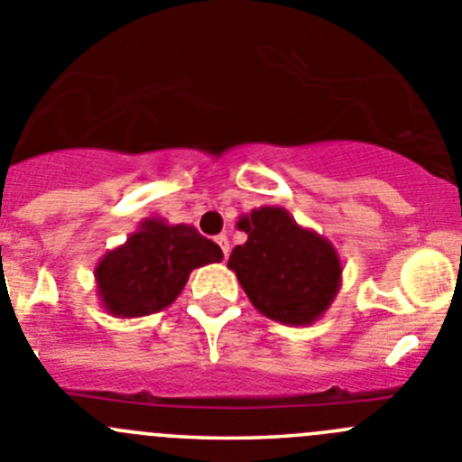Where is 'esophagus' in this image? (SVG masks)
<instances>
[{"instance_id": "34e87169", "label": "esophagus", "mask_w": 462, "mask_h": 462, "mask_svg": "<svg viewBox=\"0 0 462 462\" xmlns=\"http://www.w3.org/2000/svg\"><path fill=\"white\" fill-rule=\"evenodd\" d=\"M217 244L221 245L223 255L227 257V253H230V241H227V236H226V235H218V236H217Z\"/></svg>"}]
</instances>
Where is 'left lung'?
Listing matches in <instances>:
<instances>
[{
    "label": "left lung",
    "instance_id": "1",
    "mask_svg": "<svg viewBox=\"0 0 462 462\" xmlns=\"http://www.w3.org/2000/svg\"><path fill=\"white\" fill-rule=\"evenodd\" d=\"M248 235L235 245L227 269L236 273L253 308L284 326H310L333 305L342 287V260L319 232L299 226L284 207L241 214Z\"/></svg>",
    "mask_w": 462,
    "mask_h": 462
}]
</instances>
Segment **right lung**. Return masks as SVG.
<instances>
[{"label": "right lung", "instance_id": "right-lung-1", "mask_svg": "<svg viewBox=\"0 0 462 462\" xmlns=\"http://www.w3.org/2000/svg\"><path fill=\"white\" fill-rule=\"evenodd\" d=\"M221 260V248L193 226L143 218L95 266L97 299L111 317H148L182 294L193 269Z\"/></svg>", "mask_w": 462, "mask_h": 462}]
</instances>
